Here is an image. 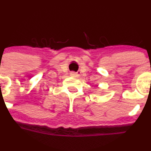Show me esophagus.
<instances>
[{
	"label": "esophagus",
	"mask_w": 151,
	"mask_h": 151,
	"mask_svg": "<svg viewBox=\"0 0 151 151\" xmlns=\"http://www.w3.org/2000/svg\"><path fill=\"white\" fill-rule=\"evenodd\" d=\"M70 76H73V77H78V74L76 73H74V72H71Z\"/></svg>",
	"instance_id": "1"
}]
</instances>
